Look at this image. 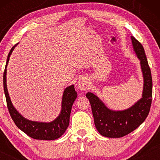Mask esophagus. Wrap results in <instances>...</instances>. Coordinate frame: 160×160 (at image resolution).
Returning <instances> with one entry per match:
<instances>
[{
    "label": "esophagus",
    "instance_id": "esophagus-1",
    "mask_svg": "<svg viewBox=\"0 0 160 160\" xmlns=\"http://www.w3.org/2000/svg\"><path fill=\"white\" fill-rule=\"evenodd\" d=\"M78 86L79 87L81 90H87V89H89V84L87 81V78H80L78 80Z\"/></svg>",
    "mask_w": 160,
    "mask_h": 160
}]
</instances>
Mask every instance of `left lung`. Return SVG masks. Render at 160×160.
<instances>
[{
  "mask_svg": "<svg viewBox=\"0 0 160 160\" xmlns=\"http://www.w3.org/2000/svg\"><path fill=\"white\" fill-rule=\"evenodd\" d=\"M133 48L141 65L144 78L143 98L134 106L127 110L113 111L109 110L97 96L87 93L90 102L95 125L102 136L121 138L128 135L145 121L149 113L152 101V78L151 70L143 46L134 37L131 36Z\"/></svg>",
  "mask_w": 160,
  "mask_h": 160,
  "instance_id": "8db88e82",
  "label": "left lung"
}]
</instances>
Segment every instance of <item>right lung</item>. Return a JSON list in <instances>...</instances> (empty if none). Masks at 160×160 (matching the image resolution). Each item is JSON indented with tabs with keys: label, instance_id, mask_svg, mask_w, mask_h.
I'll use <instances>...</instances> for the list:
<instances>
[{
	"label": "right lung",
	"instance_id": "add662e5",
	"mask_svg": "<svg viewBox=\"0 0 160 160\" xmlns=\"http://www.w3.org/2000/svg\"><path fill=\"white\" fill-rule=\"evenodd\" d=\"M16 46L17 44L12 48L8 54L7 61H6L3 73L4 93H5L6 104H7V108L11 117L17 127H18V128L32 138L47 140V141L58 139L65 132L69 125L71 108L73 102L75 101L77 97V93L75 90L74 86L71 85L65 89L62 100V111L59 117L54 121L49 123H43V122L30 121L25 119L22 116L17 112L14 107L13 106L9 95H8L7 87H6V67H7L11 54Z\"/></svg>",
	"mask_w": 160,
	"mask_h": 160
}]
</instances>
